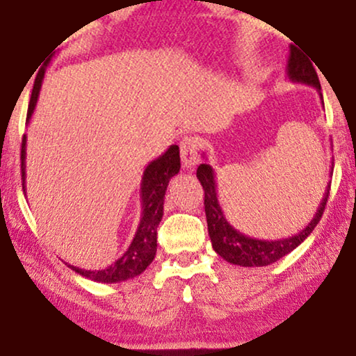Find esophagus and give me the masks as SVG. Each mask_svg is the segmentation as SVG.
Instances as JSON below:
<instances>
[{"label":"esophagus","instance_id":"34e87169","mask_svg":"<svg viewBox=\"0 0 356 356\" xmlns=\"http://www.w3.org/2000/svg\"><path fill=\"white\" fill-rule=\"evenodd\" d=\"M198 148H200L198 138H195V136H184L181 141V158L184 168L192 169L197 164Z\"/></svg>","mask_w":356,"mask_h":356}]
</instances>
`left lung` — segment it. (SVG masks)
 Returning a JSON list of instances; mask_svg holds the SVG:
<instances>
[{
    "label": "left lung",
    "mask_w": 356,
    "mask_h": 356,
    "mask_svg": "<svg viewBox=\"0 0 356 356\" xmlns=\"http://www.w3.org/2000/svg\"><path fill=\"white\" fill-rule=\"evenodd\" d=\"M286 76L293 83H301L316 88V91L319 92L321 102L324 104L321 94V83L319 78H317L314 66H312L309 58L301 50H298L295 45L290 47V56H288L286 63ZM197 177L202 184L203 191H205L208 234H210L213 249L226 262L241 265V267H265V265L277 262V260L285 257L286 254H290L291 250H295L312 233L317 222L321 221L330 191V184H327L324 197H322L319 207H317L316 215L307 222L305 229L290 236V238L265 241L243 234L234 226H231V222L226 220L225 211H222L220 200H218L215 170H213L210 164L203 163L198 165Z\"/></svg>",
    "instance_id": "obj_1"
}]
</instances>
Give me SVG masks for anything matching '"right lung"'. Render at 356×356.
<instances>
[{
	"instance_id": "obj_1",
	"label": "right lung",
	"mask_w": 356,
	"mask_h": 356,
	"mask_svg": "<svg viewBox=\"0 0 356 356\" xmlns=\"http://www.w3.org/2000/svg\"><path fill=\"white\" fill-rule=\"evenodd\" d=\"M45 71H40L35 78L34 89L29 102V111H27V123H29L32 113L35 111L37 101L44 81ZM26 143L27 136L24 135L22 148H21V169H22V191L26 192ZM181 169V156H179V146L170 145L159 158L146 165L143 177H141V220L136 227L135 238L129 245V249L123 252L120 259L101 270H84L74 265H68L76 273L86 277L92 282L99 283H118L130 280V278L138 277L143 273L146 267L153 262L158 248V226L163 220L164 213V195L168 191L169 181Z\"/></svg>"
}]
</instances>
